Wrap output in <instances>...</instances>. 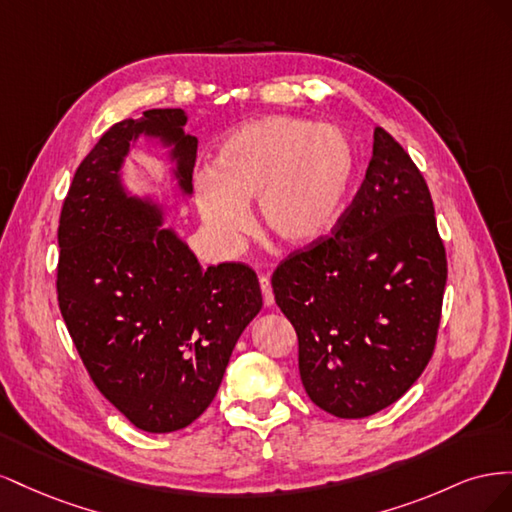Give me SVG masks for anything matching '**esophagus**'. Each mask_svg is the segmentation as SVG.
Segmentation results:
<instances>
[{"label":"esophagus","instance_id":"34e87169","mask_svg":"<svg viewBox=\"0 0 512 512\" xmlns=\"http://www.w3.org/2000/svg\"><path fill=\"white\" fill-rule=\"evenodd\" d=\"M260 290H262V301H265V305H273V288H271V280L267 275H260Z\"/></svg>","mask_w":512,"mask_h":512}]
</instances>
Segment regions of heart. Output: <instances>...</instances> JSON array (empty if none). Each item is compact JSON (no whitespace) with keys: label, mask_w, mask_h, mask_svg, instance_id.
<instances>
[{"label":"heart","mask_w":512,"mask_h":512,"mask_svg":"<svg viewBox=\"0 0 512 512\" xmlns=\"http://www.w3.org/2000/svg\"><path fill=\"white\" fill-rule=\"evenodd\" d=\"M354 173V149L331 123L273 115L230 132L194 181L198 211L224 243L250 228L247 200L273 237L307 245L327 235Z\"/></svg>","instance_id":"obj_1"}]
</instances>
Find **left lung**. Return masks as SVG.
<instances>
[{
  "label": "left lung",
  "mask_w": 512,
  "mask_h": 512,
  "mask_svg": "<svg viewBox=\"0 0 512 512\" xmlns=\"http://www.w3.org/2000/svg\"><path fill=\"white\" fill-rule=\"evenodd\" d=\"M446 275L425 177L376 128L365 179L331 235L290 252L271 277L309 399L339 418L395 404L436 350Z\"/></svg>",
  "instance_id": "8db88e82"
}]
</instances>
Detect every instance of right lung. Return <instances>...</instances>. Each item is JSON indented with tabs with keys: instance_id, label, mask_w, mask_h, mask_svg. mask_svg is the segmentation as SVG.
Listing matches in <instances>:
<instances>
[{
	"instance_id": "right-lung-1",
	"label": "right lung",
	"mask_w": 512,
	"mask_h": 512,
	"mask_svg": "<svg viewBox=\"0 0 512 512\" xmlns=\"http://www.w3.org/2000/svg\"><path fill=\"white\" fill-rule=\"evenodd\" d=\"M181 108L108 128L79 164L59 215L57 301L96 389L151 433L194 423L218 393L239 335L260 312L254 269L203 267L160 213L126 198L117 168L141 132L175 143L192 190L198 141Z\"/></svg>"
}]
</instances>
